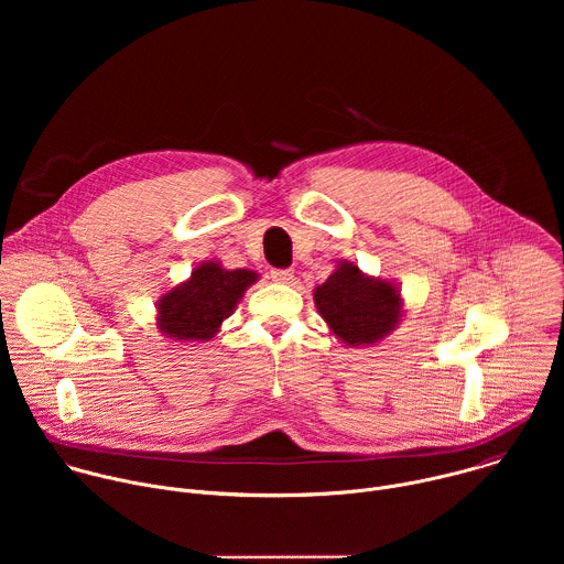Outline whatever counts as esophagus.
I'll return each instance as SVG.
<instances>
[{
	"instance_id": "esophagus-1",
	"label": "esophagus",
	"mask_w": 564,
	"mask_h": 564,
	"mask_svg": "<svg viewBox=\"0 0 564 564\" xmlns=\"http://www.w3.org/2000/svg\"><path fill=\"white\" fill-rule=\"evenodd\" d=\"M272 281L288 285L294 281V272L292 270H272Z\"/></svg>"
}]
</instances>
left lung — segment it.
<instances>
[{
	"instance_id": "8db88e82",
	"label": "left lung",
	"mask_w": 564,
	"mask_h": 564,
	"mask_svg": "<svg viewBox=\"0 0 564 564\" xmlns=\"http://www.w3.org/2000/svg\"><path fill=\"white\" fill-rule=\"evenodd\" d=\"M314 305L333 335L350 348L379 344L404 316L399 288L364 274L350 261H339L328 281L314 288Z\"/></svg>"
}]
</instances>
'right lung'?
Returning a JSON list of instances; mask_svg holds the SVG:
<instances>
[{
  "instance_id": "1",
  "label": "right lung",
  "mask_w": 564,
  "mask_h": 564,
  "mask_svg": "<svg viewBox=\"0 0 564 564\" xmlns=\"http://www.w3.org/2000/svg\"><path fill=\"white\" fill-rule=\"evenodd\" d=\"M257 281L252 270H225L218 261H203L185 283L158 299L155 326L172 341H209Z\"/></svg>"
}]
</instances>
